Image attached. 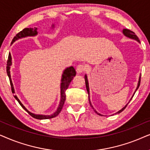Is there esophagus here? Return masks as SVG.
<instances>
[{"label":"esophagus","instance_id":"esophagus-1","mask_svg":"<svg viewBox=\"0 0 150 150\" xmlns=\"http://www.w3.org/2000/svg\"><path fill=\"white\" fill-rule=\"evenodd\" d=\"M85 70H86V67L83 64H79L76 68V71L78 73H82V72L85 71Z\"/></svg>","mask_w":150,"mask_h":150}]
</instances>
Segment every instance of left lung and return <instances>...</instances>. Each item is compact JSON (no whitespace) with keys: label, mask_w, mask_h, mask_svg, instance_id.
Returning <instances> with one entry per match:
<instances>
[{"label":"left lung","mask_w":150,"mask_h":150,"mask_svg":"<svg viewBox=\"0 0 150 150\" xmlns=\"http://www.w3.org/2000/svg\"><path fill=\"white\" fill-rule=\"evenodd\" d=\"M123 34H124L125 36L126 37H127V38H131V39H134V40H137V42H140V41H139V38H138L137 36V35L135 34L134 33L133 31H130V30H129V29H124L123 30ZM85 82H86V90H87V92H88V99H89V103H90V105H91V106L94 109V108H93V105L91 104V100H90V96H89V95H90V91H89V86H88V78H87V75H85ZM140 83H141V76L139 77V82H138V85H137V89H136V91H135V92H134V93H136V91H137V89L139 88V86H140ZM134 95H133V96L134 95ZM133 96H132V97H133ZM132 98H131V99H132ZM130 99V100H131ZM129 100V101H130ZM127 105H127H125V107H123L122 109L121 110H120L119 111H118L117 112V113H115V114H119V113H120V112H122L123 110H124L125 108H126V106ZM94 110H95V112L97 114V115H101V114H99V113H98L97 112V111L95 110V109H94Z\"/></svg>","instance_id":"obj_1"}]
</instances>
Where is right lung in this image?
Returning <instances> with one entry per match:
<instances>
[{"mask_svg": "<svg viewBox=\"0 0 150 150\" xmlns=\"http://www.w3.org/2000/svg\"><path fill=\"white\" fill-rule=\"evenodd\" d=\"M52 27H54V25H52ZM38 34L37 31V28H25L23 31H20L18 33H17L16 35L13 38L12 40V42H11V44H13L16 40H18L20 38H25L27 36H35ZM11 53H9V56H8V59L7 62V73L8 77H9V81H10V85H11V92L12 93H15L14 88H13V86L12 83V81H11V75H10V67L11 65ZM76 75V71H75V69L73 67H70L69 68H67L63 72L62 76V79H61V84H60V95H61V99L60 101H59V104L57 107V110L54 113L52 114L51 115H35V114H33L29 112L28 110L24 106V105L21 102V101L19 100V99L18 98L16 95H14L15 99L18 101L20 105H21L22 108L24 110H25L27 112L28 114L31 116L33 118L37 119H52L53 117H55L57 116L60 112L62 109V107L64 105V101L66 100V91L69 87V86L72 81V79H73V77L75 76Z\"/></svg>", "mask_w": 150, "mask_h": 150, "instance_id": "obj_1", "label": "right lung"}]
</instances>
